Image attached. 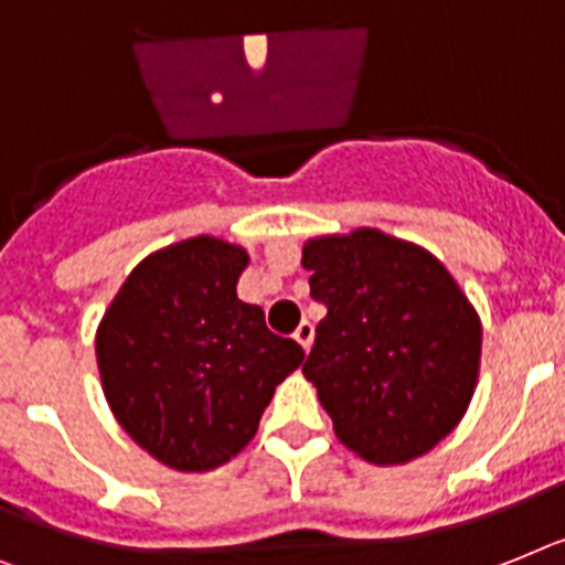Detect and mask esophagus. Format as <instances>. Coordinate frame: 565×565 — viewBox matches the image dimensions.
<instances>
[{
	"mask_svg": "<svg viewBox=\"0 0 565 565\" xmlns=\"http://www.w3.org/2000/svg\"><path fill=\"white\" fill-rule=\"evenodd\" d=\"M312 335H316V327H312L310 321H301V324H298V330H296L298 344H301L305 350H310L312 348Z\"/></svg>",
	"mask_w": 565,
	"mask_h": 565,
	"instance_id": "34e87169",
	"label": "esophagus"
}]
</instances>
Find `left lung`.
I'll return each mask as SVG.
<instances>
[{
	"label": "left lung",
	"mask_w": 565,
	"mask_h": 565,
	"mask_svg": "<svg viewBox=\"0 0 565 565\" xmlns=\"http://www.w3.org/2000/svg\"><path fill=\"white\" fill-rule=\"evenodd\" d=\"M310 296L327 307L305 362L333 430L376 466L428 454L466 414L482 330L451 273L379 230L305 246Z\"/></svg>",
	"instance_id": "1"
}]
</instances>
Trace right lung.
Wrapping results in <instances>:
<instances>
[{
  "label": "right lung",
  "instance_id": "add662e5",
  "mask_svg": "<svg viewBox=\"0 0 565 565\" xmlns=\"http://www.w3.org/2000/svg\"><path fill=\"white\" fill-rule=\"evenodd\" d=\"M241 246L201 235L140 260L97 330L114 416L140 448L178 471H210L258 430L275 385L305 350L275 335L235 292Z\"/></svg>",
  "mask_w": 565,
  "mask_h": 565
}]
</instances>
